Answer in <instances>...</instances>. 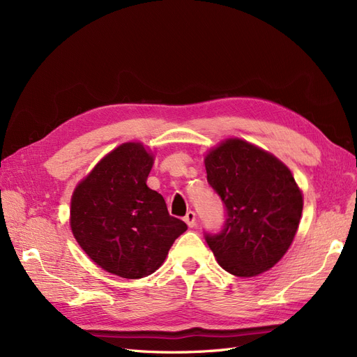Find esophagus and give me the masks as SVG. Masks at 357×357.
<instances>
[{"mask_svg":"<svg viewBox=\"0 0 357 357\" xmlns=\"http://www.w3.org/2000/svg\"><path fill=\"white\" fill-rule=\"evenodd\" d=\"M185 222L188 223L189 228H195L197 225V214L193 211H188L186 215H185Z\"/></svg>","mask_w":357,"mask_h":357,"instance_id":"obj_1","label":"esophagus"}]
</instances>
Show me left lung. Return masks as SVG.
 <instances>
[{
    "mask_svg": "<svg viewBox=\"0 0 357 357\" xmlns=\"http://www.w3.org/2000/svg\"><path fill=\"white\" fill-rule=\"evenodd\" d=\"M207 180L228 219L207 235L219 265L236 277H256L280 262L298 231L304 197L277 156L241 138H226L204 158Z\"/></svg>",
    "mask_w": 357,
    "mask_h": 357,
    "instance_id": "left-lung-1",
    "label": "left lung"
}]
</instances>
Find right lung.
I'll use <instances>...</instances> for the list:
<instances>
[{
  "label": "right lung",
  "instance_id": "add662e5",
  "mask_svg": "<svg viewBox=\"0 0 357 357\" xmlns=\"http://www.w3.org/2000/svg\"><path fill=\"white\" fill-rule=\"evenodd\" d=\"M155 155L139 142L107 153L71 197L75 241L104 271L128 280L153 274L188 225L169 215L164 197L147 186Z\"/></svg>",
  "mask_w": 357,
  "mask_h": 357
}]
</instances>
